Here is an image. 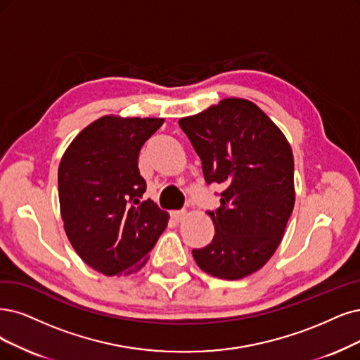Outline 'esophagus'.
Returning <instances> with one entry per match:
<instances>
[{
  "instance_id": "1",
  "label": "esophagus",
  "mask_w": 360,
  "mask_h": 360,
  "mask_svg": "<svg viewBox=\"0 0 360 360\" xmlns=\"http://www.w3.org/2000/svg\"><path fill=\"white\" fill-rule=\"evenodd\" d=\"M170 217H172V219L173 221H176V222H181L185 217H187V210H172L170 212Z\"/></svg>"
}]
</instances>
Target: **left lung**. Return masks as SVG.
<instances>
[{
  "label": "left lung",
  "mask_w": 360,
  "mask_h": 360,
  "mask_svg": "<svg viewBox=\"0 0 360 360\" xmlns=\"http://www.w3.org/2000/svg\"><path fill=\"white\" fill-rule=\"evenodd\" d=\"M179 126L202 160L221 206L207 212L215 236L193 257L205 273L237 281L264 267L282 242L295 205L294 154L273 120L248 99L227 98Z\"/></svg>",
  "instance_id": "obj_1"
}]
</instances>
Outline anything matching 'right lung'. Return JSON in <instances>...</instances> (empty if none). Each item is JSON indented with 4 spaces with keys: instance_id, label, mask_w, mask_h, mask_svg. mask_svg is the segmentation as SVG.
Wrapping results in <instances>:
<instances>
[{
    "instance_id": "obj_1",
    "label": "right lung",
    "mask_w": 360,
    "mask_h": 360,
    "mask_svg": "<svg viewBox=\"0 0 360 360\" xmlns=\"http://www.w3.org/2000/svg\"><path fill=\"white\" fill-rule=\"evenodd\" d=\"M165 118L103 115L84 127L63 153L59 203L63 229L89 267L105 276L139 271L167 227L169 214L146 190L138 158Z\"/></svg>"
}]
</instances>
